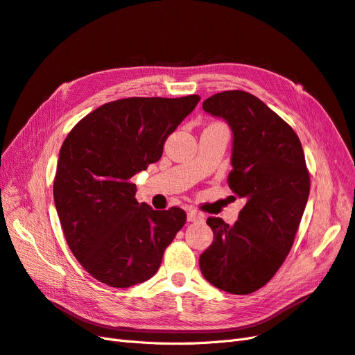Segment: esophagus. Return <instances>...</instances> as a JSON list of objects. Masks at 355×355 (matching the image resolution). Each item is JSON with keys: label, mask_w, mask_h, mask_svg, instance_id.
Returning a JSON list of instances; mask_svg holds the SVG:
<instances>
[{"label": "esophagus", "mask_w": 355, "mask_h": 355, "mask_svg": "<svg viewBox=\"0 0 355 355\" xmlns=\"http://www.w3.org/2000/svg\"><path fill=\"white\" fill-rule=\"evenodd\" d=\"M202 219V214L200 211H196V210H189L188 211V220L189 222H198Z\"/></svg>", "instance_id": "obj_1"}]
</instances>
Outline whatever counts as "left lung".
Here are the masks:
<instances>
[{
  "mask_svg": "<svg viewBox=\"0 0 355 355\" xmlns=\"http://www.w3.org/2000/svg\"><path fill=\"white\" fill-rule=\"evenodd\" d=\"M202 110L231 127L228 185L245 204L231 227L207 219L213 243L200 270L223 292L249 295L271 280L293 245L309 196L304 149L293 128L247 92L213 94Z\"/></svg>",
  "mask_w": 355,
  "mask_h": 355,
  "instance_id": "1",
  "label": "left lung"
}]
</instances>
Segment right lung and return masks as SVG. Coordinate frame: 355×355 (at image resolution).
I'll use <instances>...</instances> for the list:
<instances>
[{
    "label": "right lung",
    "instance_id": "right-lung-1",
    "mask_svg": "<svg viewBox=\"0 0 355 355\" xmlns=\"http://www.w3.org/2000/svg\"><path fill=\"white\" fill-rule=\"evenodd\" d=\"M198 102V94L114 101L67 136L53 196L71 252L98 282L124 288L149 280L185 225L179 207L139 204L130 179L157 163L168 135Z\"/></svg>",
    "mask_w": 355,
    "mask_h": 355
}]
</instances>
